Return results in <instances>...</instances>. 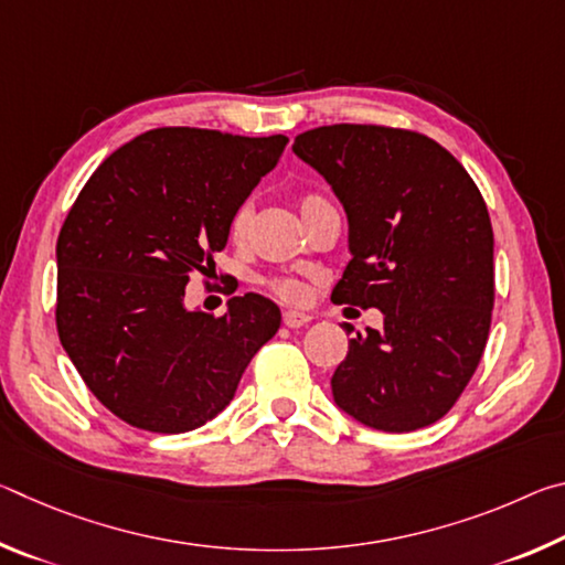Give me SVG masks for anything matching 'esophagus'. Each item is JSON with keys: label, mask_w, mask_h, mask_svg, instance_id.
Wrapping results in <instances>:
<instances>
[{"label": "esophagus", "mask_w": 565, "mask_h": 565, "mask_svg": "<svg viewBox=\"0 0 565 565\" xmlns=\"http://www.w3.org/2000/svg\"><path fill=\"white\" fill-rule=\"evenodd\" d=\"M311 321V317L309 313H301V311H284V323L289 329H301V327H306V323Z\"/></svg>", "instance_id": "esophagus-1"}]
</instances>
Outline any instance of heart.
<instances>
[{"label": "heart", "mask_w": 565, "mask_h": 565, "mask_svg": "<svg viewBox=\"0 0 565 565\" xmlns=\"http://www.w3.org/2000/svg\"><path fill=\"white\" fill-rule=\"evenodd\" d=\"M319 202H323V199H319V196H303L301 199V212H306V209H311L313 204H319ZM252 216H254L252 202H244V204H238L234 209L232 218H228V234H232L234 242H242V238L246 236L248 226H252ZM266 286H269V289L276 296H279V299H284V301H301L303 296H306L303 284L296 281V279H289V276H276V279L266 281Z\"/></svg>", "instance_id": "1"}]
</instances>
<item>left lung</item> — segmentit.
Listing matches in <instances>:
<instances>
[{
	"label": "left lung",
	"instance_id": "left-lung-1",
	"mask_svg": "<svg viewBox=\"0 0 565 565\" xmlns=\"http://www.w3.org/2000/svg\"><path fill=\"white\" fill-rule=\"evenodd\" d=\"M294 154L349 218L351 262L331 301L384 313V329L349 341L333 401L379 431L436 424L489 341L493 228L481 191L454 154L408 129L333 124L299 134Z\"/></svg>",
	"mask_w": 565,
	"mask_h": 565
}]
</instances>
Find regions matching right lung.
I'll return each instance as SVG.
<instances>
[{"label": "right lung", "instance_id": "add662e5", "mask_svg": "<svg viewBox=\"0 0 565 565\" xmlns=\"http://www.w3.org/2000/svg\"><path fill=\"white\" fill-rule=\"evenodd\" d=\"M286 141L151 129L104 159L66 214L56 238V331L84 384L129 426H204L279 331V306L259 294L234 296L214 317L186 309L184 289L191 274L212 269L234 209Z\"/></svg>", "mask_w": 565, "mask_h": 565}]
</instances>
